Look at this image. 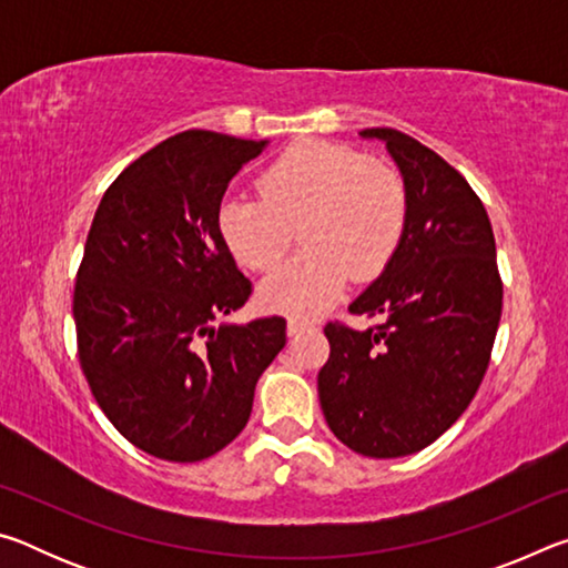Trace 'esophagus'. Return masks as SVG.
<instances>
[{
  "instance_id": "obj_1",
  "label": "esophagus",
  "mask_w": 568,
  "mask_h": 568,
  "mask_svg": "<svg viewBox=\"0 0 568 568\" xmlns=\"http://www.w3.org/2000/svg\"><path fill=\"white\" fill-rule=\"evenodd\" d=\"M307 328H315V325L311 321H301V318L287 321V335H297V333H303Z\"/></svg>"
}]
</instances>
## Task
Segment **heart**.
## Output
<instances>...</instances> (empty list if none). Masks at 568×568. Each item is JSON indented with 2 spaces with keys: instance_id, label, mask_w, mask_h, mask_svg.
I'll list each match as a JSON object with an SVG mask.
<instances>
[{
  "instance_id": "b5f03b06",
  "label": "heart",
  "mask_w": 568,
  "mask_h": 568,
  "mask_svg": "<svg viewBox=\"0 0 568 568\" xmlns=\"http://www.w3.org/2000/svg\"><path fill=\"white\" fill-rule=\"evenodd\" d=\"M261 192L220 205V235L250 271H271L301 225V253L261 283V301L291 315L328 307L348 277L381 275L406 230L398 172L348 145L297 142L263 172Z\"/></svg>"
}]
</instances>
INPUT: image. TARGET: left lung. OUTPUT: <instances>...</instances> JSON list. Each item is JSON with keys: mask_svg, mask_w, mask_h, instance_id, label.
I'll return each instance as SVG.
<instances>
[{"mask_svg": "<svg viewBox=\"0 0 568 568\" xmlns=\"http://www.w3.org/2000/svg\"><path fill=\"white\" fill-rule=\"evenodd\" d=\"M406 185V230L353 315L368 331L325 325L331 358L318 373L323 416L355 454L398 458L446 434L486 376L504 283L491 220L456 168L410 134L371 128Z\"/></svg>", "mask_w": 568, "mask_h": 568, "instance_id": "left-lung-1", "label": "left lung"}]
</instances>
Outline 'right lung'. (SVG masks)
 I'll list each match as a JSON object with an SVG mask.
<instances>
[{
    "label": "right lung",
    "mask_w": 568,
    "mask_h": 568,
    "mask_svg": "<svg viewBox=\"0 0 568 568\" xmlns=\"http://www.w3.org/2000/svg\"><path fill=\"white\" fill-rule=\"evenodd\" d=\"M267 142L187 130L102 195L77 271V355L120 434L195 464L245 428L255 383L285 345V318L215 325L253 293L220 235L227 182Z\"/></svg>",
    "instance_id": "add662e5"
}]
</instances>
